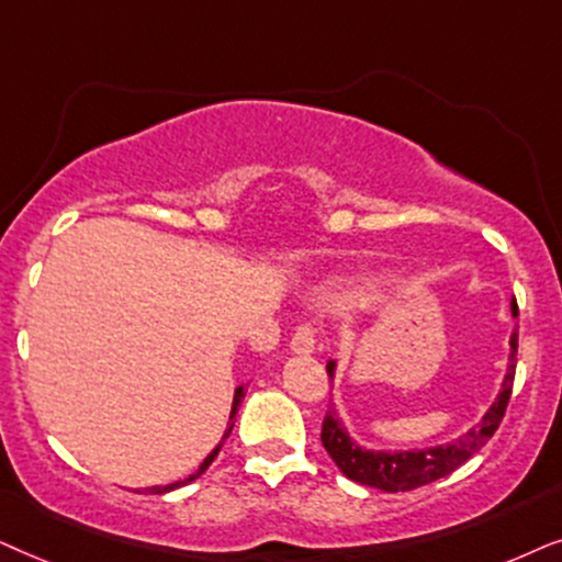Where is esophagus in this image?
Wrapping results in <instances>:
<instances>
[{
  "label": "esophagus",
  "mask_w": 562,
  "mask_h": 562,
  "mask_svg": "<svg viewBox=\"0 0 562 562\" xmlns=\"http://www.w3.org/2000/svg\"><path fill=\"white\" fill-rule=\"evenodd\" d=\"M313 349H316V341H313L311 326H301L295 331L293 341H290V351H293V355H301V357H311Z\"/></svg>",
  "instance_id": "34e87169"
}]
</instances>
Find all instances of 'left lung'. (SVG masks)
Returning a JSON list of instances; mask_svg holds the SVG:
<instances>
[{"label": "left lung", "instance_id": "1", "mask_svg": "<svg viewBox=\"0 0 562 562\" xmlns=\"http://www.w3.org/2000/svg\"><path fill=\"white\" fill-rule=\"evenodd\" d=\"M516 301H512V316H516ZM328 378L336 375V359L326 364ZM514 370H516V331L508 336V362L506 375L501 380V391L496 401L491 403L488 411L481 416V422L462 431L458 439L447 445L434 447H418V450H368L355 439L349 437L347 426L331 408L324 418V429H321V442H324L326 452L331 454L336 468L341 470L349 481L370 485V488H380L385 493L411 491L418 485L434 483L439 477L450 475L458 470L462 462H468L475 452L483 450V445L493 437L498 429L501 418H504L506 403L512 398L514 385Z\"/></svg>", "mask_w": 562, "mask_h": 562}]
</instances>
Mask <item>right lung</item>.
Wrapping results in <instances>:
<instances>
[{"instance_id": "1", "label": "right lung", "mask_w": 562, "mask_h": 562, "mask_svg": "<svg viewBox=\"0 0 562 562\" xmlns=\"http://www.w3.org/2000/svg\"><path fill=\"white\" fill-rule=\"evenodd\" d=\"M241 398H244V385H238L236 391H234V403H231V416H228V426H226V434H223V439L218 442V447H215V450L207 454V458L200 462V468L194 470L192 475H187L184 481H177V483H169V485H151V488H146V493H169V491H175V488H182V485H187V483H192V481H198L200 475L205 473L207 468H211V462L218 458V452H221V447H223V442H226L228 439V434H231V429H234V416H236V411H238V403H241Z\"/></svg>"}]
</instances>
